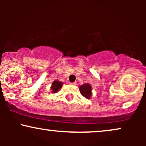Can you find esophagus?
Returning <instances> with one entry per match:
<instances>
[{
	"label": "esophagus",
	"mask_w": 146,
	"mask_h": 146,
	"mask_svg": "<svg viewBox=\"0 0 146 146\" xmlns=\"http://www.w3.org/2000/svg\"><path fill=\"white\" fill-rule=\"evenodd\" d=\"M70 84H71V85H75V84H76V82H71V83H70Z\"/></svg>",
	"instance_id": "esophagus-1"
}]
</instances>
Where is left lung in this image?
I'll list each match as a JSON object with an SVG mask.
<instances>
[{"label":"left lung","mask_w":146,"mask_h":146,"mask_svg":"<svg viewBox=\"0 0 146 146\" xmlns=\"http://www.w3.org/2000/svg\"><path fill=\"white\" fill-rule=\"evenodd\" d=\"M80 92L86 99H90L92 96V86L89 84H84L80 87Z\"/></svg>","instance_id":"1"}]
</instances>
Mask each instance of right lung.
Returning a JSON list of instances; mask_svg holds the SVG:
<instances>
[{"label": "right lung", "mask_w": 146, "mask_h": 146, "mask_svg": "<svg viewBox=\"0 0 146 146\" xmlns=\"http://www.w3.org/2000/svg\"><path fill=\"white\" fill-rule=\"evenodd\" d=\"M63 86V82H60L59 80H55L53 82V83L51 84V90L52 93H56L58 91L61 89L62 86Z\"/></svg>", "instance_id": "right-lung-1"}]
</instances>
